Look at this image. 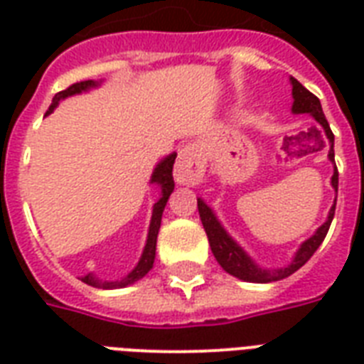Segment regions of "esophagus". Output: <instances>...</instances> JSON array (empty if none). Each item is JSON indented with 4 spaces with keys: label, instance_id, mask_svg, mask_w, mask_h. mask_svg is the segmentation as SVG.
Returning <instances> with one entry per match:
<instances>
[{
    "label": "esophagus",
    "instance_id": "obj_1",
    "mask_svg": "<svg viewBox=\"0 0 364 364\" xmlns=\"http://www.w3.org/2000/svg\"><path fill=\"white\" fill-rule=\"evenodd\" d=\"M205 171L204 147L200 143H188L179 151L173 177L179 185H198Z\"/></svg>",
    "mask_w": 364,
    "mask_h": 364
}]
</instances>
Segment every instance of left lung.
<instances>
[{
	"mask_svg": "<svg viewBox=\"0 0 364 364\" xmlns=\"http://www.w3.org/2000/svg\"><path fill=\"white\" fill-rule=\"evenodd\" d=\"M291 85H293V113H310L314 119L317 121V124L321 126L323 132H325V137H327L328 143V160L334 162V134L328 126L327 119L323 115L321 104L319 100L306 90L302 85H300L294 77H291ZM331 185H333L334 191H338V170H336V164H334L333 177H331ZM334 208H336V200H334L333 208L328 211L327 221L323 223L321 227L317 228L316 234L310 236L306 242L300 243L299 251L294 253L293 260L289 262L287 266L283 268H276V270H270V268H262L255 262L251 257H249L242 247H240L236 240L230 236V234L223 228L221 221L217 219L215 211L211 210L210 205L205 204L204 200L198 198V213L200 219H202V225H204V230L208 234V240H210V247L213 257L217 259V262L223 266V270L228 272L230 276L238 277L242 282L249 283H270L277 282V279H283V277H289L291 274L302 268V266L310 260V257L317 251V247L321 245L325 236L328 232V227L333 223L334 217Z\"/></svg>",
	"mask_w": 364,
	"mask_h": 364,
	"instance_id": "obj_1",
	"label": "left lung"
}]
</instances>
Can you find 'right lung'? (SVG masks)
Listing matches in <instances>:
<instances>
[{
  "mask_svg": "<svg viewBox=\"0 0 364 364\" xmlns=\"http://www.w3.org/2000/svg\"><path fill=\"white\" fill-rule=\"evenodd\" d=\"M100 82L98 81H81L71 85L70 88H65L62 92H58L53 98V104L48 107L47 115H50L56 105L62 102V100L70 98V96H75V94L88 92L90 88H96ZM176 153L168 154L164 159L160 160L156 168L153 170V176H151V183L153 185H159L160 187V198L156 200V204L153 205V215H151V225H149V234H147V242H145V247H143V253L139 257V262L134 266V270L124 276L122 279H117V282H102L94 274H87V276L81 277V282H85L87 285H92V287L98 289H121L128 287L132 283L139 282L141 277L147 276V272L153 268L154 262V255H156V236H159L160 230V221H162V211L166 208V202L170 198V194L173 193V176H171V170H173V162H176Z\"/></svg>",
  "mask_w": 364,
  "mask_h": 364,
  "instance_id": "right-lung-1",
  "label": "right lung"
}]
</instances>
